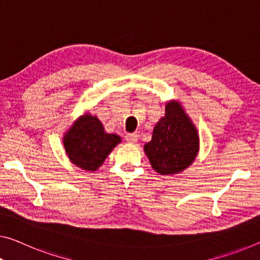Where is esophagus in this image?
Segmentation results:
<instances>
[{
    "label": "esophagus",
    "mask_w": 260,
    "mask_h": 260,
    "mask_svg": "<svg viewBox=\"0 0 260 260\" xmlns=\"http://www.w3.org/2000/svg\"><path fill=\"white\" fill-rule=\"evenodd\" d=\"M125 141L130 144H135L138 141V135L137 134H127L125 136Z\"/></svg>",
    "instance_id": "34e87169"
}]
</instances>
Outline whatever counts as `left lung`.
I'll use <instances>...</instances> for the list:
<instances>
[{
  "label": "left lung",
  "instance_id": "1",
  "mask_svg": "<svg viewBox=\"0 0 260 260\" xmlns=\"http://www.w3.org/2000/svg\"><path fill=\"white\" fill-rule=\"evenodd\" d=\"M199 150L198 129L181 103L166 102L165 116L154 125L152 139L144 145L152 169L161 175L181 173L193 164Z\"/></svg>",
  "mask_w": 260,
  "mask_h": 260
}]
</instances>
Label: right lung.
<instances>
[{
    "mask_svg": "<svg viewBox=\"0 0 260 260\" xmlns=\"http://www.w3.org/2000/svg\"><path fill=\"white\" fill-rule=\"evenodd\" d=\"M122 142L118 135L108 134L96 115L85 113L63 135L62 143L72 164L95 172L105 162L114 147Z\"/></svg>",
    "mask_w": 260,
    "mask_h": 260,
    "instance_id": "right-lung-1",
    "label": "right lung"
}]
</instances>
